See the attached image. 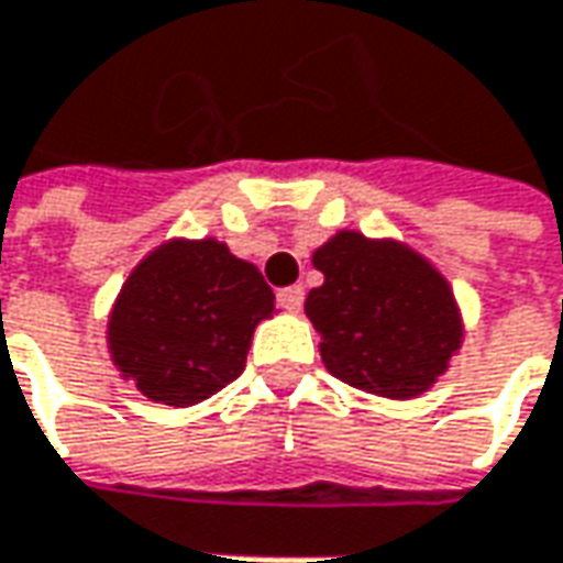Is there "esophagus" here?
<instances>
[{
    "label": "esophagus",
    "instance_id": "34e87169",
    "mask_svg": "<svg viewBox=\"0 0 563 563\" xmlns=\"http://www.w3.org/2000/svg\"><path fill=\"white\" fill-rule=\"evenodd\" d=\"M277 301L286 311H299L301 301H305V289L301 286H283L280 292H277Z\"/></svg>",
    "mask_w": 563,
    "mask_h": 563
}]
</instances>
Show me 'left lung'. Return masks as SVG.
Returning a JSON list of instances; mask_svg holds the SVG:
<instances>
[{
    "instance_id": "1",
    "label": "left lung",
    "mask_w": 563,
    "mask_h": 563,
    "mask_svg": "<svg viewBox=\"0 0 563 563\" xmlns=\"http://www.w3.org/2000/svg\"><path fill=\"white\" fill-rule=\"evenodd\" d=\"M323 286L305 314L323 336L320 358L333 377L386 398L433 386L461 342L449 283L411 249L340 233L314 252Z\"/></svg>"
}]
</instances>
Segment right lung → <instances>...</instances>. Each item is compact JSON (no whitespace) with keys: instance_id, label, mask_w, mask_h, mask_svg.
<instances>
[{"instance_id":"add662e5","label":"right lung","mask_w":563,"mask_h":563,"mask_svg":"<svg viewBox=\"0 0 563 563\" xmlns=\"http://www.w3.org/2000/svg\"><path fill=\"white\" fill-rule=\"evenodd\" d=\"M271 314V286L227 245H162L111 311V358L146 398L186 408L243 374L252 333Z\"/></svg>"}]
</instances>
